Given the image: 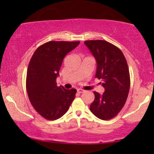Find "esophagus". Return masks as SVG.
<instances>
[{
    "instance_id": "esophagus-1",
    "label": "esophagus",
    "mask_w": 154,
    "mask_h": 154,
    "mask_svg": "<svg viewBox=\"0 0 154 154\" xmlns=\"http://www.w3.org/2000/svg\"><path fill=\"white\" fill-rule=\"evenodd\" d=\"M77 92H79V93H83V92H85V90H82V89H78L77 90Z\"/></svg>"
}]
</instances>
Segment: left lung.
<instances>
[{
    "instance_id": "left-lung-1",
    "label": "left lung",
    "mask_w": 154,
    "mask_h": 154,
    "mask_svg": "<svg viewBox=\"0 0 154 154\" xmlns=\"http://www.w3.org/2000/svg\"><path fill=\"white\" fill-rule=\"evenodd\" d=\"M84 43L95 58V78L102 79L105 90L102 94L94 91V100L90 109L99 119H111L123 109L129 93L130 79L127 61L119 48L106 41H86Z\"/></svg>"
}]
</instances>
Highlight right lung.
<instances>
[{
  "label": "right lung",
  "instance_id": "1",
  "mask_svg": "<svg viewBox=\"0 0 154 154\" xmlns=\"http://www.w3.org/2000/svg\"><path fill=\"white\" fill-rule=\"evenodd\" d=\"M79 41H49L33 53L27 69L26 88L35 110L47 120L64 116L74 100L76 90L57 85L64 57L79 45Z\"/></svg>",
  "mask_w": 154,
  "mask_h": 154
}]
</instances>
